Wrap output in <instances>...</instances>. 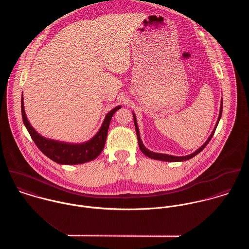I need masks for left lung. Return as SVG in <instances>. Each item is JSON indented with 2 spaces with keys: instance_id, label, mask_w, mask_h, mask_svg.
Returning a JSON list of instances; mask_svg holds the SVG:
<instances>
[{
  "instance_id": "8db88e82",
  "label": "left lung",
  "mask_w": 249,
  "mask_h": 249,
  "mask_svg": "<svg viewBox=\"0 0 249 249\" xmlns=\"http://www.w3.org/2000/svg\"><path fill=\"white\" fill-rule=\"evenodd\" d=\"M221 113H222V101H221V105H220V110H219V115H218V119H217V122L214 125V128H213V132L212 134L210 135V137L208 138V140L205 142V143L203 145H201L196 151H195L194 153L190 154V155H186V156H181V157H178V156H173V155H168V154H162V153H155V152H152L150 150H148L147 148L144 147V145L142 144V141H141V138H140V134H139V129H138V126H137V123H136V117L135 115L133 114V119H134V124H135V128H136V133H137V138H138V142H139V147L141 149L142 153L144 155H146L147 157L149 158H152V159H155V160H161V161H166V162H178V161H185V160H189L191 158H193L194 156H196V154H198L207 144L208 142H210V140L212 139L213 137V133L215 131V128L217 126V124L219 122V119L221 117Z\"/></svg>"
}]
</instances>
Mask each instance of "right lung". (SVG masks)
Segmentation results:
<instances>
[{"instance_id": "obj_1", "label": "right lung", "mask_w": 249, "mask_h": 249, "mask_svg": "<svg viewBox=\"0 0 249 249\" xmlns=\"http://www.w3.org/2000/svg\"><path fill=\"white\" fill-rule=\"evenodd\" d=\"M21 108H22V118L23 122L32 137L34 142H36L37 147L50 159L64 165H76L89 162L97 158L105 147V143L107 141V132L109 124L111 121L112 116L114 113L120 109L121 107H115L112 109L106 117L105 122L97 133V135L92 138L88 142L78 144L73 143H67V142H57L50 139H46L38 134L35 130V128L29 123L25 109H24V102L22 97L21 102Z\"/></svg>"}]
</instances>
